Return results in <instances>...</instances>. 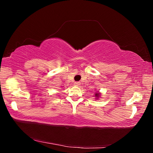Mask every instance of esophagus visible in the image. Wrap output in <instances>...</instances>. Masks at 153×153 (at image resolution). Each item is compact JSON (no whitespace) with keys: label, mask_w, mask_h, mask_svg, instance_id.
Listing matches in <instances>:
<instances>
[{"label":"esophagus","mask_w":153,"mask_h":153,"mask_svg":"<svg viewBox=\"0 0 153 153\" xmlns=\"http://www.w3.org/2000/svg\"><path fill=\"white\" fill-rule=\"evenodd\" d=\"M74 84H75V86H79V85H80V82H76L74 83Z\"/></svg>","instance_id":"esophagus-1"}]
</instances>
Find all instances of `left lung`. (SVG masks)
<instances>
[{"instance_id": "left-lung-1", "label": "left lung", "mask_w": 153, "mask_h": 153, "mask_svg": "<svg viewBox=\"0 0 153 153\" xmlns=\"http://www.w3.org/2000/svg\"><path fill=\"white\" fill-rule=\"evenodd\" d=\"M99 94H98V93H96V94H95V97H99Z\"/></svg>"}]
</instances>
